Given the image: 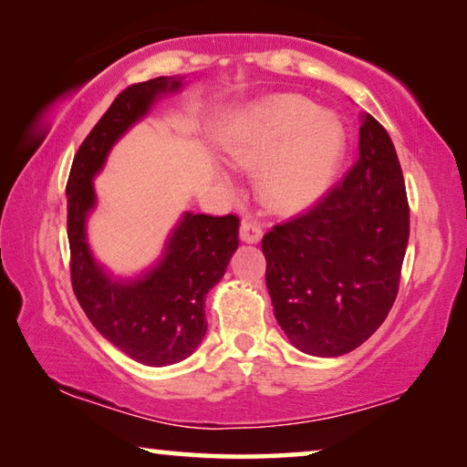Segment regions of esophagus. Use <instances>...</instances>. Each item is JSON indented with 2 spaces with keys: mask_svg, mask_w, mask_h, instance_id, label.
I'll list each match as a JSON object with an SVG mask.
<instances>
[{
  "mask_svg": "<svg viewBox=\"0 0 467 467\" xmlns=\"http://www.w3.org/2000/svg\"><path fill=\"white\" fill-rule=\"evenodd\" d=\"M262 234H264V231H262V226H259L257 220H253L249 216L243 218V223H241V239L244 243H257L259 239H262Z\"/></svg>",
  "mask_w": 467,
  "mask_h": 467,
  "instance_id": "esophagus-1",
  "label": "esophagus"
}]
</instances>
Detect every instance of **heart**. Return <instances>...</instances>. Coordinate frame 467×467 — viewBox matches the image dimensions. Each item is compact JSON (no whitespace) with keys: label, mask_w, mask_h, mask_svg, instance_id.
<instances>
[{"label":"heart","mask_w":467,"mask_h":467,"mask_svg":"<svg viewBox=\"0 0 467 467\" xmlns=\"http://www.w3.org/2000/svg\"><path fill=\"white\" fill-rule=\"evenodd\" d=\"M344 150L342 125L311 100L282 94L253 107L226 154L236 167H262L264 192L280 210L311 203L334 177Z\"/></svg>","instance_id":"1"}]
</instances>
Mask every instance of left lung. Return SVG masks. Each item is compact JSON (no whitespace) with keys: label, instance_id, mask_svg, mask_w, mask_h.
Masks as SVG:
<instances>
[{"label":"left lung","instance_id":"left-lung-1","mask_svg":"<svg viewBox=\"0 0 467 467\" xmlns=\"http://www.w3.org/2000/svg\"><path fill=\"white\" fill-rule=\"evenodd\" d=\"M408 236L398 154L367 113L357 162L262 239L267 292L290 342L313 357H342L367 342L398 296Z\"/></svg>","mask_w":467,"mask_h":467}]
</instances>
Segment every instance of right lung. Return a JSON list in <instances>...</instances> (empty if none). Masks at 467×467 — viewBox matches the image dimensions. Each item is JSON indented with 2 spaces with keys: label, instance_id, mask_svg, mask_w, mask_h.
I'll return each mask as SVG.
<instances>
[{
  "label": "right lung",
  "instance_id": "obj_1",
  "mask_svg": "<svg viewBox=\"0 0 467 467\" xmlns=\"http://www.w3.org/2000/svg\"><path fill=\"white\" fill-rule=\"evenodd\" d=\"M179 86L181 80L154 78L117 94L78 148L66 185L69 275L78 303L110 344L150 367L175 365L200 346L208 327L205 295L223 278L239 247V216L185 214L162 262L144 280L128 284L110 282L94 264L84 223L94 205L92 177L110 146L148 113L158 94Z\"/></svg>",
  "mask_w": 467,
  "mask_h": 467
}]
</instances>
